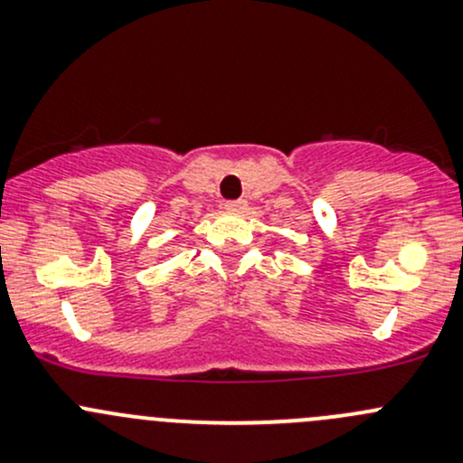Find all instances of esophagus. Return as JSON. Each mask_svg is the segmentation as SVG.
<instances>
[{"instance_id": "esophagus-1", "label": "esophagus", "mask_w": 463, "mask_h": 463, "mask_svg": "<svg viewBox=\"0 0 463 463\" xmlns=\"http://www.w3.org/2000/svg\"><path fill=\"white\" fill-rule=\"evenodd\" d=\"M249 208V202L246 199H237V202H226L228 213H244Z\"/></svg>"}]
</instances>
